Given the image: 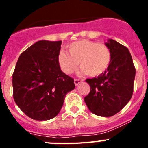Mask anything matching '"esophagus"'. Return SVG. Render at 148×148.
Here are the masks:
<instances>
[{
	"mask_svg": "<svg viewBox=\"0 0 148 148\" xmlns=\"http://www.w3.org/2000/svg\"><path fill=\"white\" fill-rule=\"evenodd\" d=\"M83 80H82V79H78V78H75L74 79V83H75V86H78L79 84L81 83V82H82Z\"/></svg>",
	"mask_w": 148,
	"mask_h": 148,
	"instance_id": "esophagus-1",
	"label": "esophagus"
}]
</instances>
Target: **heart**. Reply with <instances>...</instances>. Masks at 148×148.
Here are the masks:
<instances>
[{
    "instance_id": "b5f03b06",
    "label": "heart",
    "mask_w": 148,
    "mask_h": 148,
    "mask_svg": "<svg viewBox=\"0 0 148 148\" xmlns=\"http://www.w3.org/2000/svg\"><path fill=\"white\" fill-rule=\"evenodd\" d=\"M69 53L61 51L58 62L61 69L66 74H71L78 68L89 76H98L109 66L111 53L104 44L90 40H77L67 46Z\"/></svg>"
}]
</instances>
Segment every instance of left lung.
<instances>
[{
  "label": "left lung",
  "mask_w": 148,
  "mask_h": 148,
  "mask_svg": "<svg viewBox=\"0 0 148 148\" xmlns=\"http://www.w3.org/2000/svg\"><path fill=\"white\" fill-rule=\"evenodd\" d=\"M105 44L110 50V63L97 78L86 80L90 92L84 101L95 115L110 117L119 113L131 99L136 68L126 47L112 39Z\"/></svg>",
  "instance_id": "obj_1"
}]
</instances>
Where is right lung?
Masks as SVG:
<instances>
[{
  "label": "right lung",
  "instance_id": "1",
  "mask_svg": "<svg viewBox=\"0 0 148 148\" xmlns=\"http://www.w3.org/2000/svg\"><path fill=\"white\" fill-rule=\"evenodd\" d=\"M61 40H39L20 55L12 74L13 98L27 116L38 121L56 117L74 79L58 62Z\"/></svg>",
  "mask_w": 148,
  "mask_h": 148
}]
</instances>
